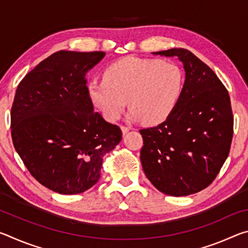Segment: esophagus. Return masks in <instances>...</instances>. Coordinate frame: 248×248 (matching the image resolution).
Returning a JSON list of instances; mask_svg holds the SVG:
<instances>
[{
    "label": "esophagus",
    "mask_w": 248,
    "mask_h": 248,
    "mask_svg": "<svg viewBox=\"0 0 248 248\" xmlns=\"http://www.w3.org/2000/svg\"><path fill=\"white\" fill-rule=\"evenodd\" d=\"M120 129H121V131H123L124 136L129 131V128L128 127H124V125H120Z\"/></svg>",
    "instance_id": "esophagus-1"
}]
</instances>
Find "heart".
I'll return each instance as SVG.
<instances>
[{"label":"heart","instance_id":"1","mask_svg":"<svg viewBox=\"0 0 248 248\" xmlns=\"http://www.w3.org/2000/svg\"><path fill=\"white\" fill-rule=\"evenodd\" d=\"M184 85V71L175 62L125 57L105 69L104 79L87 84V95L107 121L118 120L128 100L129 119L155 125L173 114Z\"/></svg>","mask_w":248,"mask_h":248}]
</instances>
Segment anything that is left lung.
Listing matches in <instances>:
<instances>
[{"label": "left lung", "mask_w": 248, "mask_h": 248, "mask_svg": "<svg viewBox=\"0 0 248 248\" xmlns=\"http://www.w3.org/2000/svg\"><path fill=\"white\" fill-rule=\"evenodd\" d=\"M152 53L178 58L184 64L185 85L170 118L140 130L141 164L163 194H196L215 180L229 155L233 137L230 96L216 73L189 50Z\"/></svg>", "instance_id": "obj_1"}]
</instances>
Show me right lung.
I'll return each instance as SVG.
<instances>
[{"label":"right lung","mask_w":248,"mask_h":248,"mask_svg":"<svg viewBox=\"0 0 248 248\" xmlns=\"http://www.w3.org/2000/svg\"><path fill=\"white\" fill-rule=\"evenodd\" d=\"M103 51L60 50L26 74L16 90L11 129L16 152L38 182L62 195L98 182L103 156L123 134L94 110L85 75Z\"/></svg>","instance_id":"obj_1"}]
</instances>
